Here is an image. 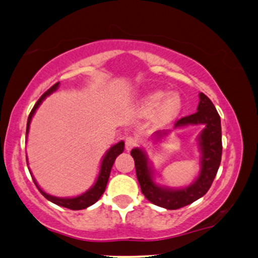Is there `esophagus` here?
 <instances>
[{
    "label": "esophagus",
    "mask_w": 258,
    "mask_h": 258,
    "mask_svg": "<svg viewBox=\"0 0 258 258\" xmlns=\"http://www.w3.org/2000/svg\"><path fill=\"white\" fill-rule=\"evenodd\" d=\"M137 145H138V140H137L135 137H127L125 140V148L127 151H130V150L136 148Z\"/></svg>",
    "instance_id": "34e87169"
}]
</instances>
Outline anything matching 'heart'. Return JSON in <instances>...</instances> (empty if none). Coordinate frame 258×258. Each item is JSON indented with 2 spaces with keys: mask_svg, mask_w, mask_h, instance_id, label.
<instances>
[{
  "mask_svg": "<svg viewBox=\"0 0 258 258\" xmlns=\"http://www.w3.org/2000/svg\"><path fill=\"white\" fill-rule=\"evenodd\" d=\"M182 101L177 93H169L165 95L164 91L156 90L145 96L143 107L146 112H152L157 108V115L163 120L172 119L181 110Z\"/></svg>",
  "mask_w": 258,
  "mask_h": 258,
  "instance_id": "heart-1",
  "label": "heart"
}]
</instances>
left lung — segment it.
Masks as SVG:
<instances>
[{"label":"left lung","mask_w":258,"mask_h":258,"mask_svg":"<svg viewBox=\"0 0 258 258\" xmlns=\"http://www.w3.org/2000/svg\"><path fill=\"white\" fill-rule=\"evenodd\" d=\"M188 125H205L204 131L199 138L201 150L200 175L197 181L188 187L183 189L158 187L153 182V172L149 167L145 153L140 149H133L131 151L142 193L152 204L167 210H178L204 197L213 183L221 162L223 144L220 116L212 101L204 93H200L198 112L178 119L175 122V128ZM164 135H167V132H157L158 138Z\"/></svg>","instance_id":"8db88e82"}]
</instances>
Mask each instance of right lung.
Returning <instances> with one entry per match:
<instances>
[{
	"label": "right lung",
	"instance_id": "obj_1",
	"mask_svg": "<svg viewBox=\"0 0 258 258\" xmlns=\"http://www.w3.org/2000/svg\"><path fill=\"white\" fill-rule=\"evenodd\" d=\"M58 86H59V82L54 84V86H52L47 91H45V93L40 96V99L37 101V103H35L33 108H32L31 113H29V115H28L26 136L28 135L29 123H31L32 116L34 115L35 110H37L38 107L40 106V103L44 101L45 97L50 95L51 93H53V91L58 88ZM123 146H125V143L120 142V143H118V144L113 145L112 148L107 151L105 157H103V159H102V163H101L100 174L95 182V184H94L93 187L89 189V190L86 191V193L82 195H78V197H76V198H65V199L64 198H56V197H52V195H50V194L45 193L44 190H41V189L39 188V185L37 184V182H35V180L33 178L34 183H35V185H37V188L39 189V191H40V193L44 195L47 200H50L51 202H53V204L58 205V206L69 208V210H74V211L84 210V208L89 207V206H91V205L95 204V202L101 198V195L105 193L106 185H107V182H108L109 174H110V170H112L114 161H115V158L118 157L120 153L123 151Z\"/></svg>",
	"mask_w": 258,
	"mask_h": 258
}]
</instances>
